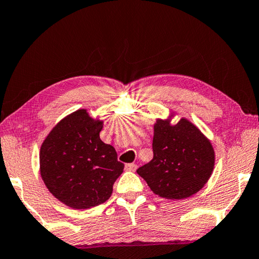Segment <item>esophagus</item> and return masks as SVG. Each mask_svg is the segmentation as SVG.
Instances as JSON below:
<instances>
[{
  "mask_svg": "<svg viewBox=\"0 0 259 259\" xmlns=\"http://www.w3.org/2000/svg\"><path fill=\"white\" fill-rule=\"evenodd\" d=\"M138 168V165L137 164H126L125 165V169L128 170V171H135Z\"/></svg>",
  "mask_w": 259,
  "mask_h": 259,
  "instance_id": "34e87169",
  "label": "esophagus"
}]
</instances>
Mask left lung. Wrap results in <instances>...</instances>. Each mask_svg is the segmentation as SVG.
Here are the masks:
<instances>
[{"mask_svg":"<svg viewBox=\"0 0 259 259\" xmlns=\"http://www.w3.org/2000/svg\"><path fill=\"white\" fill-rule=\"evenodd\" d=\"M152 150V160L137 171L161 198L180 200L193 196L214 169L215 151L210 141L185 118L175 125L169 119H157Z\"/></svg>","mask_w":259,"mask_h":259,"instance_id":"8db88e82","label":"left lung"}]
</instances>
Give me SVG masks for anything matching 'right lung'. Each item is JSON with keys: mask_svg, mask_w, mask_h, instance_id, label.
<instances>
[{"mask_svg": "<svg viewBox=\"0 0 259 259\" xmlns=\"http://www.w3.org/2000/svg\"><path fill=\"white\" fill-rule=\"evenodd\" d=\"M102 127V120L79 109L59 121L40 147L39 169L45 185L74 209L106 202L124 169L115 148L100 139Z\"/></svg>", "mask_w": 259, "mask_h": 259, "instance_id": "right-lung-1", "label": "right lung"}]
</instances>
